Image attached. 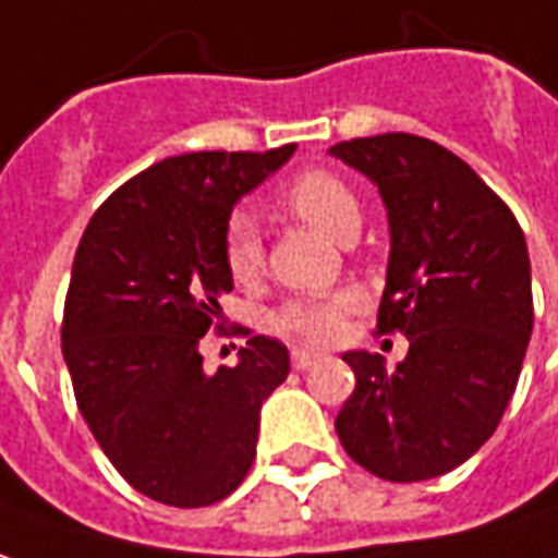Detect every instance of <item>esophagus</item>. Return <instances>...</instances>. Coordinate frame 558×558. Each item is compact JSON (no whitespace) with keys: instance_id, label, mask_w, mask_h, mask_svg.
<instances>
[{"instance_id":"1","label":"esophagus","mask_w":558,"mask_h":558,"mask_svg":"<svg viewBox=\"0 0 558 558\" xmlns=\"http://www.w3.org/2000/svg\"><path fill=\"white\" fill-rule=\"evenodd\" d=\"M293 369H311L314 363H320L324 354L320 351H311V348H293Z\"/></svg>"}]
</instances>
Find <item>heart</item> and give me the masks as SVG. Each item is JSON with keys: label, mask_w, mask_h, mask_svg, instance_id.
Instances as JSON below:
<instances>
[{"label": "heart", "mask_w": 558, "mask_h": 558, "mask_svg": "<svg viewBox=\"0 0 558 558\" xmlns=\"http://www.w3.org/2000/svg\"><path fill=\"white\" fill-rule=\"evenodd\" d=\"M278 204L290 216L302 219L305 226L317 229L327 238H336V241H344L360 226L357 195L332 170L314 168L293 177L290 183L280 189ZM222 259H226V268L238 283H253L259 278L265 250L263 241H259V231L253 229L247 216H234L226 226ZM357 305L360 295L348 293V290L290 299L278 311V327L283 332H293L299 339H308V342H329L342 329L344 314L354 311Z\"/></svg>", "instance_id": "obj_1"}]
</instances>
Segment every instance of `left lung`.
<instances>
[{
	"instance_id": "left-lung-1",
	"label": "left lung",
	"mask_w": 558,
	"mask_h": 558,
	"mask_svg": "<svg viewBox=\"0 0 558 558\" xmlns=\"http://www.w3.org/2000/svg\"><path fill=\"white\" fill-rule=\"evenodd\" d=\"M329 155L385 198L390 259L375 329L409 339L393 373L378 354H344L357 385L336 434L378 480H434L495 434L517 390L534 324L525 234L476 170L434 140L354 136Z\"/></svg>"
}]
</instances>
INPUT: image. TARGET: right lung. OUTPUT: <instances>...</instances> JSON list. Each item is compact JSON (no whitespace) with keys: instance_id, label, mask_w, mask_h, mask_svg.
Masks as SVG:
<instances>
[{"instance_id":"add662e5","label":"right lung","mask_w":558,"mask_h":558,"mask_svg":"<svg viewBox=\"0 0 558 558\" xmlns=\"http://www.w3.org/2000/svg\"><path fill=\"white\" fill-rule=\"evenodd\" d=\"M293 149L165 158L119 185L78 241L60 327L75 403L112 468L151 501L210 507L256 458L287 348L244 332L241 363L216 375L198 348L222 329L231 207Z\"/></svg>"}]
</instances>
